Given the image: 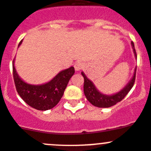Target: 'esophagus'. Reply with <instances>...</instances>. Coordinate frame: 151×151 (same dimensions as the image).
<instances>
[{
	"instance_id": "1",
	"label": "esophagus",
	"mask_w": 151,
	"mask_h": 151,
	"mask_svg": "<svg viewBox=\"0 0 151 151\" xmlns=\"http://www.w3.org/2000/svg\"><path fill=\"white\" fill-rule=\"evenodd\" d=\"M83 67H84V64L81 62H77L74 64V68L76 71H80V70L83 69Z\"/></svg>"
}]
</instances>
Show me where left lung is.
<instances>
[{
    "instance_id": "left-lung-1",
    "label": "left lung",
    "mask_w": 151,
    "mask_h": 151,
    "mask_svg": "<svg viewBox=\"0 0 151 151\" xmlns=\"http://www.w3.org/2000/svg\"><path fill=\"white\" fill-rule=\"evenodd\" d=\"M131 44H132V47L134 49V55L137 57V52H136L135 48H134V43L131 42ZM136 71H137V68L134 71V77L131 79V81L128 83V85L119 92L114 95H111V96L101 93L96 88L93 83L86 77L84 73L82 72V75L84 77L83 89H84V93L86 95V98L92 105L98 107V108H109V107L116 105L117 102H120L121 100H122L125 98V96L128 94V92L131 91V89L134 86L136 79Z\"/></svg>"
}]
</instances>
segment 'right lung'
Returning a JSON list of instances; mask_svg holds the SVG:
<instances>
[{
  "mask_svg": "<svg viewBox=\"0 0 151 151\" xmlns=\"http://www.w3.org/2000/svg\"><path fill=\"white\" fill-rule=\"evenodd\" d=\"M22 43H19L18 47ZM13 78L16 90L26 103L39 111H46L55 106L63 95L68 81L74 74V67L60 71L46 84L34 86L23 82L17 75L12 63Z\"/></svg>",
  "mask_w": 151,
  "mask_h": 151,
  "instance_id": "right-lung-1",
  "label": "right lung"
}]
</instances>
